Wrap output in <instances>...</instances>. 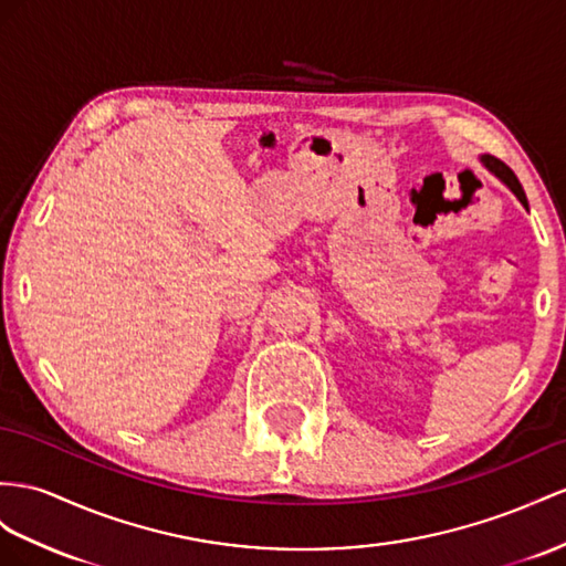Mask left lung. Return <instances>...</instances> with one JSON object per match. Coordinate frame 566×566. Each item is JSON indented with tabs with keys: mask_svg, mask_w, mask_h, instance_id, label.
I'll use <instances>...</instances> for the list:
<instances>
[{
	"mask_svg": "<svg viewBox=\"0 0 566 566\" xmlns=\"http://www.w3.org/2000/svg\"><path fill=\"white\" fill-rule=\"evenodd\" d=\"M481 163H483V167H485L490 174H495V177L518 198L521 206H524V208L528 210V200H526L524 188H521V184H518V179H516V174H514L510 167H506L504 163H500L497 157H492V155H481Z\"/></svg>",
	"mask_w": 566,
	"mask_h": 566,
	"instance_id": "obj_1",
	"label": "left lung"
}]
</instances>
